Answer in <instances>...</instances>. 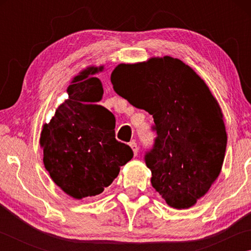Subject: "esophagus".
Masks as SVG:
<instances>
[{
  "mask_svg": "<svg viewBox=\"0 0 251 251\" xmlns=\"http://www.w3.org/2000/svg\"><path fill=\"white\" fill-rule=\"evenodd\" d=\"M129 146L131 147V150H133V151H134V155L136 156L137 155V152H138V146H137V144H136V142L135 141H133V142H130L129 143Z\"/></svg>",
  "mask_w": 251,
  "mask_h": 251,
  "instance_id": "34e87169",
  "label": "esophagus"
}]
</instances>
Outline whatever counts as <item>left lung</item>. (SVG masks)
I'll list each match as a JSON object with an SVG mask.
<instances>
[{
  "mask_svg": "<svg viewBox=\"0 0 251 251\" xmlns=\"http://www.w3.org/2000/svg\"><path fill=\"white\" fill-rule=\"evenodd\" d=\"M110 80L154 118L157 137L145 155L152 187L173 208L194 206L219 176L227 146L222 109L206 83L171 56L120 64Z\"/></svg>",
  "mask_w": 251,
  "mask_h": 251,
  "instance_id": "1",
  "label": "left lung"
}]
</instances>
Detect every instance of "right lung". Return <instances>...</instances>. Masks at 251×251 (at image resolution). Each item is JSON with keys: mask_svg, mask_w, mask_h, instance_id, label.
<instances>
[{"mask_svg": "<svg viewBox=\"0 0 251 251\" xmlns=\"http://www.w3.org/2000/svg\"><path fill=\"white\" fill-rule=\"evenodd\" d=\"M104 67H87L72 80L69 100L43 126L40 144L50 178L75 199L103 193L133 158V151L115 138V116L96 104L104 90L95 74Z\"/></svg>", "mask_w": 251, "mask_h": 251, "instance_id": "add662e5", "label": "right lung"}]
</instances>
